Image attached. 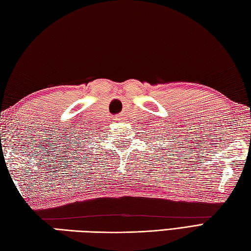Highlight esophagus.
Returning a JSON list of instances; mask_svg holds the SVG:
<instances>
[{"label": "esophagus", "mask_w": 251, "mask_h": 251, "mask_svg": "<svg viewBox=\"0 0 251 251\" xmlns=\"http://www.w3.org/2000/svg\"><path fill=\"white\" fill-rule=\"evenodd\" d=\"M117 119H118V120H119V118H117Z\"/></svg>", "instance_id": "1"}]
</instances>
